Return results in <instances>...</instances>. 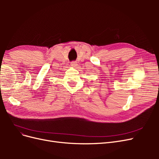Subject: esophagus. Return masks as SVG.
<instances>
[{"label": "esophagus", "mask_w": 159, "mask_h": 159, "mask_svg": "<svg viewBox=\"0 0 159 159\" xmlns=\"http://www.w3.org/2000/svg\"><path fill=\"white\" fill-rule=\"evenodd\" d=\"M76 65H77V64H76L75 61H71V66L75 67Z\"/></svg>", "instance_id": "34e87169"}]
</instances>
